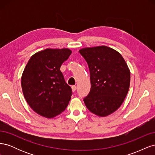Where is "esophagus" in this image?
<instances>
[{"label":"esophagus","instance_id":"obj_1","mask_svg":"<svg viewBox=\"0 0 155 155\" xmlns=\"http://www.w3.org/2000/svg\"><path fill=\"white\" fill-rule=\"evenodd\" d=\"M76 86H72V92H75L76 91Z\"/></svg>","mask_w":155,"mask_h":155}]
</instances>
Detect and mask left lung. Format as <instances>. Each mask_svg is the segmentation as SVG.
<instances>
[{
  "label": "left lung",
  "mask_w": 155,
  "mask_h": 155,
  "mask_svg": "<svg viewBox=\"0 0 155 155\" xmlns=\"http://www.w3.org/2000/svg\"><path fill=\"white\" fill-rule=\"evenodd\" d=\"M90 70L91 88L83 99L98 116L113 113L123 104L130 86L129 68L121 55L106 46L79 50Z\"/></svg>",
  "instance_id": "8db88e82"
}]
</instances>
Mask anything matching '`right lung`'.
Segmentation results:
<instances>
[{
    "label": "right lung",
    "instance_id": "obj_1",
    "mask_svg": "<svg viewBox=\"0 0 155 155\" xmlns=\"http://www.w3.org/2000/svg\"><path fill=\"white\" fill-rule=\"evenodd\" d=\"M71 53L68 48L38 51L30 58L23 71L21 86L28 104L45 118L61 113L71 99L72 89L60 71Z\"/></svg>",
    "mask_w": 155,
    "mask_h": 155
}]
</instances>
